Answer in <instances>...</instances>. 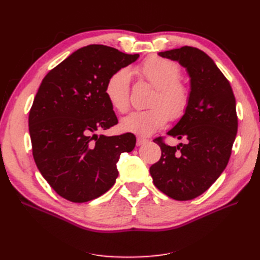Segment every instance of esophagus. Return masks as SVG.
<instances>
[{
	"label": "esophagus",
	"instance_id": "obj_1",
	"mask_svg": "<svg viewBox=\"0 0 260 260\" xmlns=\"http://www.w3.org/2000/svg\"><path fill=\"white\" fill-rule=\"evenodd\" d=\"M147 142V140L146 139H144V138H141V137H139V138H137V145L138 146H140V145H143L144 143H146Z\"/></svg>",
	"mask_w": 260,
	"mask_h": 260
}]
</instances>
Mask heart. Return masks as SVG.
<instances>
[{"instance_id": "b5f03b06", "label": "heart", "mask_w": 260, "mask_h": 260, "mask_svg": "<svg viewBox=\"0 0 260 260\" xmlns=\"http://www.w3.org/2000/svg\"><path fill=\"white\" fill-rule=\"evenodd\" d=\"M141 79L155 88L146 111L132 112L123 117L120 129L140 137H148L164 128L171 120L182 118L190 105L191 92L181 81V69L175 61L159 56H151L135 68ZM130 79L127 68H120L108 77L105 84V95L111 105L119 113H125L130 107Z\"/></svg>"}]
</instances>
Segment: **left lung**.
Returning <instances> with one entry per match:
<instances>
[{
    "mask_svg": "<svg viewBox=\"0 0 260 260\" xmlns=\"http://www.w3.org/2000/svg\"><path fill=\"white\" fill-rule=\"evenodd\" d=\"M158 54L186 68L191 100L185 115L167 132L186 143L170 146L156 138L161 156L149 172L164 194L190 201L207 191L226 167L238 132L237 104L230 82L205 52L182 46Z\"/></svg>",
    "mask_w": 260,
    "mask_h": 260,
    "instance_id": "obj_1",
    "label": "left lung"
}]
</instances>
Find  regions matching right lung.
Returning <instances> with one entry per match:
<instances>
[{"label": "right lung", "instance_id": "obj_1", "mask_svg": "<svg viewBox=\"0 0 260 260\" xmlns=\"http://www.w3.org/2000/svg\"><path fill=\"white\" fill-rule=\"evenodd\" d=\"M138 57L91 44L69 55L42 80L29 113L32 155L61 198L84 203L106 193L118 177L120 154L135 148L132 133L96 132L118 123L105 95L108 77Z\"/></svg>", "mask_w": 260, "mask_h": 260}]
</instances>
